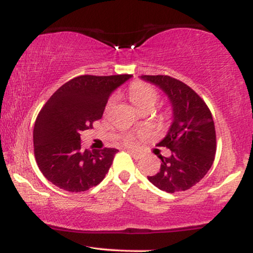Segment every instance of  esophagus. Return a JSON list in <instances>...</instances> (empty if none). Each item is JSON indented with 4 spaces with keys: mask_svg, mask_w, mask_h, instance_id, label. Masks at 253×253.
Segmentation results:
<instances>
[{
    "mask_svg": "<svg viewBox=\"0 0 253 253\" xmlns=\"http://www.w3.org/2000/svg\"><path fill=\"white\" fill-rule=\"evenodd\" d=\"M127 152H129V153L133 157V159H136V160H138V159L141 158V154L138 153V152H136V151H133V150H127Z\"/></svg>",
    "mask_w": 253,
    "mask_h": 253,
    "instance_id": "34e87169",
    "label": "esophagus"
}]
</instances>
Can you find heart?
<instances>
[{"label": "heart", "mask_w": 253, "mask_h": 253, "mask_svg": "<svg viewBox=\"0 0 253 253\" xmlns=\"http://www.w3.org/2000/svg\"><path fill=\"white\" fill-rule=\"evenodd\" d=\"M129 100L138 112L152 109L158 100V93L152 86L144 83H134L129 89ZM112 101L108 103V107ZM126 144H132V138H127Z\"/></svg>", "instance_id": "heart-1"}]
</instances>
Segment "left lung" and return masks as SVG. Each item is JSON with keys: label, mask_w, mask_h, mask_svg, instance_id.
<instances>
[{"label": "left lung", "mask_w": 253, "mask_h": 253, "mask_svg": "<svg viewBox=\"0 0 253 253\" xmlns=\"http://www.w3.org/2000/svg\"><path fill=\"white\" fill-rule=\"evenodd\" d=\"M167 95L171 107V124L158 146L170 150L161 159L160 171L147 176L162 191H185L197 184L212 167L216 151L212 114L204 100L188 85L169 76H140Z\"/></svg>", "instance_id": "obj_1"}]
</instances>
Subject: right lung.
<instances>
[{
  "instance_id": "add662e5",
  "label": "right lung",
  "mask_w": 253,
  "mask_h": 253,
  "mask_svg": "<svg viewBox=\"0 0 253 253\" xmlns=\"http://www.w3.org/2000/svg\"><path fill=\"white\" fill-rule=\"evenodd\" d=\"M131 77L79 76L50 96L33 129L34 155L48 181L65 191L82 192L105 178L117 150H83L81 132L101 119L109 96Z\"/></svg>"
}]
</instances>
